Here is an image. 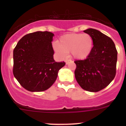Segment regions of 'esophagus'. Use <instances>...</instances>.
Returning a JSON list of instances; mask_svg holds the SVG:
<instances>
[{
	"label": "esophagus",
	"mask_w": 126,
	"mask_h": 126,
	"mask_svg": "<svg viewBox=\"0 0 126 126\" xmlns=\"http://www.w3.org/2000/svg\"><path fill=\"white\" fill-rule=\"evenodd\" d=\"M72 62V60H69V59H66L65 60V63L66 64H68L69 62Z\"/></svg>",
	"instance_id": "34e87169"
}]
</instances>
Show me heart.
I'll list each match as a JSON object with an SVG mask.
<instances>
[{
  "instance_id": "obj_1",
  "label": "heart",
  "mask_w": 126,
  "mask_h": 126,
  "mask_svg": "<svg viewBox=\"0 0 126 126\" xmlns=\"http://www.w3.org/2000/svg\"><path fill=\"white\" fill-rule=\"evenodd\" d=\"M93 46V40L88 33H69L60 38L54 44V50L62 56L71 52L74 58L85 59L90 55Z\"/></svg>"
}]
</instances>
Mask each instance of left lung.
I'll list each match as a JSON object with an SVG mask.
<instances>
[{"instance_id": "8db88e82", "label": "left lung", "mask_w": 126, "mask_h": 126, "mask_svg": "<svg viewBox=\"0 0 126 126\" xmlns=\"http://www.w3.org/2000/svg\"><path fill=\"white\" fill-rule=\"evenodd\" d=\"M93 40L92 50L85 60H76L75 77L81 88L97 92L107 87L115 78L118 52L112 39L99 30H84Z\"/></svg>"}]
</instances>
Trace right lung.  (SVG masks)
<instances>
[{
  "label": "right lung",
  "instance_id": "1",
  "mask_svg": "<svg viewBox=\"0 0 126 126\" xmlns=\"http://www.w3.org/2000/svg\"><path fill=\"white\" fill-rule=\"evenodd\" d=\"M54 34L36 32L24 36L13 50V72L21 86L32 92L43 91L55 82L65 62H55L52 41Z\"/></svg>",
  "mask_w": 126,
  "mask_h": 126
}]
</instances>
